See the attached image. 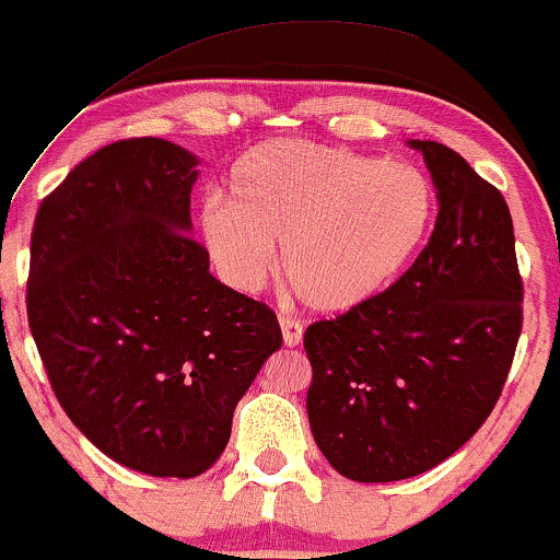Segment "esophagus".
<instances>
[{
	"label": "esophagus",
	"mask_w": 560,
	"mask_h": 560,
	"mask_svg": "<svg viewBox=\"0 0 560 560\" xmlns=\"http://www.w3.org/2000/svg\"><path fill=\"white\" fill-rule=\"evenodd\" d=\"M280 330H282V343H285L288 348L299 346L301 338H304V325H301L299 319L285 317V314L280 317Z\"/></svg>",
	"instance_id": "obj_1"
}]
</instances>
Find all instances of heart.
I'll return each instance as SVG.
<instances>
[{"label":"heart","mask_w":560,"mask_h":560,"mask_svg":"<svg viewBox=\"0 0 560 560\" xmlns=\"http://www.w3.org/2000/svg\"><path fill=\"white\" fill-rule=\"evenodd\" d=\"M230 199L203 201L199 233L228 285L252 293L275 267L306 306L346 312L411 265L438 196L411 162L314 141H265L228 177Z\"/></svg>","instance_id":"obj_1"}]
</instances>
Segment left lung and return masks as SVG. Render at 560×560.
Returning <instances> with one entry per match:
<instances>
[{"label":"left lung","instance_id":"left-lung-1","mask_svg":"<svg viewBox=\"0 0 560 560\" xmlns=\"http://www.w3.org/2000/svg\"><path fill=\"white\" fill-rule=\"evenodd\" d=\"M409 143L438 188L430 243L385 293L304 335L312 435L357 482L417 477L462 448L495 409L522 335L503 194L443 143Z\"/></svg>","mask_w":560,"mask_h":560}]
</instances>
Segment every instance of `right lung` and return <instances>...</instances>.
<instances>
[{
    "label": "right lung",
    "mask_w": 560,
    "mask_h": 560,
    "mask_svg": "<svg viewBox=\"0 0 560 560\" xmlns=\"http://www.w3.org/2000/svg\"><path fill=\"white\" fill-rule=\"evenodd\" d=\"M194 154L128 138L85 156L38 207L28 325L70 422L117 464L196 477L282 346L267 304L222 285L188 235Z\"/></svg>",
    "instance_id": "right-lung-1"
}]
</instances>
